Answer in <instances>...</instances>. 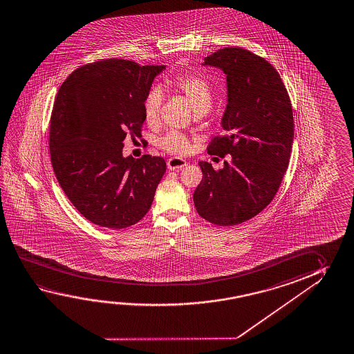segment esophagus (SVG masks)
Wrapping results in <instances>:
<instances>
[{"label":"esophagus","mask_w":354,"mask_h":354,"mask_svg":"<svg viewBox=\"0 0 354 354\" xmlns=\"http://www.w3.org/2000/svg\"><path fill=\"white\" fill-rule=\"evenodd\" d=\"M167 165H168V169H170V170H179V169L186 167V160L181 159V158L173 157L169 159Z\"/></svg>","instance_id":"1"}]
</instances>
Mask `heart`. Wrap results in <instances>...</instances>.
Here are the masks:
<instances>
[{
    "instance_id": "obj_1",
    "label": "heart",
    "mask_w": 354,
    "mask_h": 354,
    "mask_svg": "<svg viewBox=\"0 0 354 354\" xmlns=\"http://www.w3.org/2000/svg\"><path fill=\"white\" fill-rule=\"evenodd\" d=\"M171 87L175 91L181 93L187 102L192 104L195 112L209 110L212 102V91L209 82L203 77L194 74H185L175 77L171 82ZM162 104V93L159 87H151L149 93L145 96L143 102L145 121L148 123H156L159 116V111ZM159 145L165 151L174 154H185L190 151V142L187 137L176 131H170L159 140Z\"/></svg>"
}]
</instances>
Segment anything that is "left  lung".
I'll use <instances>...</instances> for the list:
<instances>
[{"mask_svg": "<svg viewBox=\"0 0 354 354\" xmlns=\"http://www.w3.org/2000/svg\"><path fill=\"white\" fill-rule=\"evenodd\" d=\"M203 65L226 74L225 136L209 143L211 156L231 160L214 170L198 162L203 180L194 192L197 214L216 226H234L253 218L272 203L289 165L294 117L278 71L254 53L226 47Z\"/></svg>", "mask_w": 354, "mask_h": 354, "instance_id": "obj_1", "label": "left lung"}]
</instances>
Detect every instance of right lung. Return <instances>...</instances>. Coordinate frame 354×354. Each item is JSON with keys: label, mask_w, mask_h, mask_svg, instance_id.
I'll return each instance as SVG.
<instances>
[{"label": "right lung", "mask_w": 354, "mask_h": 354, "mask_svg": "<svg viewBox=\"0 0 354 354\" xmlns=\"http://www.w3.org/2000/svg\"><path fill=\"white\" fill-rule=\"evenodd\" d=\"M165 65L106 59L74 70L59 88L49 131L50 160L70 203L97 226L121 230L151 209L167 164L122 154L140 136L143 102Z\"/></svg>", "instance_id": "add662e5"}]
</instances>
